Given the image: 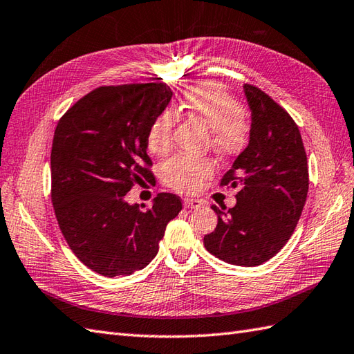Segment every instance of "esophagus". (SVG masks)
<instances>
[{
    "mask_svg": "<svg viewBox=\"0 0 354 354\" xmlns=\"http://www.w3.org/2000/svg\"><path fill=\"white\" fill-rule=\"evenodd\" d=\"M183 203H184V208H187V209L201 207V201H197V199H188V197H187V199L183 201Z\"/></svg>",
    "mask_w": 354,
    "mask_h": 354,
    "instance_id": "34e87169",
    "label": "esophagus"
}]
</instances>
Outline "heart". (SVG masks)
<instances>
[{"label": "heart", "mask_w": 354, "mask_h": 354, "mask_svg": "<svg viewBox=\"0 0 354 354\" xmlns=\"http://www.w3.org/2000/svg\"><path fill=\"white\" fill-rule=\"evenodd\" d=\"M180 109L190 118L199 120L209 129L211 145L220 153L234 155L244 149L250 134L248 116L240 104L220 83H201L193 86L180 100ZM175 125V114L166 110L160 113L147 133V149L155 155H164L170 149V134ZM214 171L208 158L176 155L164 162L161 178L164 184L179 193L199 190L202 183Z\"/></svg>", "instance_id": "b5f03b06"}]
</instances>
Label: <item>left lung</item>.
Wrapping results in <instances>:
<instances>
[{"label": "left lung", "instance_id": "left-lung-1", "mask_svg": "<svg viewBox=\"0 0 354 354\" xmlns=\"http://www.w3.org/2000/svg\"><path fill=\"white\" fill-rule=\"evenodd\" d=\"M250 109L249 145L221 185L238 188L232 208H218L214 232L203 236L209 253L227 264L254 267L281 250L305 207L308 160L299 127L261 88L244 84Z\"/></svg>", "mask_w": 354, "mask_h": 354}]
</instances>
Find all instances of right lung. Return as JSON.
Here are the masks:
<instances>
[{
    "label": "right lung",
    "mask_w": 354,
    "mask_h": 354,
    "mask_svg": "<svg viewBox=\"0 0 354 354\" xmlns=\"http://www.w3.org/2000/svg\"><path fill=\"white\" fill-rule=\"evenodd\" d=\"M170 100L171 90L162 83L100 87L57 123L55 217L77 258L102 276L145 268L158 253L167 223L183 209L171 193H160L147 209L125 199L134 184L153 180L147 133Z\"/></svg>",
    "instance_id": "obj_1"
}]
</instances>
